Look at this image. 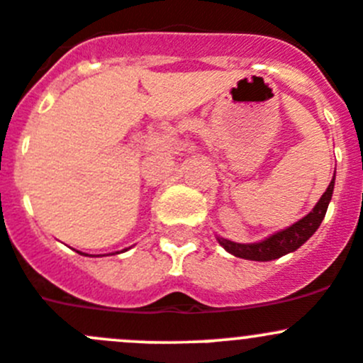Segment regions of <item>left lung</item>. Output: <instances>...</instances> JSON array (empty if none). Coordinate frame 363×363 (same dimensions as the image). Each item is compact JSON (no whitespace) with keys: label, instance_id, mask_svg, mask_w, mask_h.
Listing matches in <instances>:
<instances>
[{"label":"left lung","instance_id":"1","mask_svg":"<svg viewBox=\"0 0 363 363\" xmlns=\"http://www.w3.org/2000/svg\"><path fill=\"white\" fill-rule=\"evenodd\" d=\"M333 185H335V176L333 179H331V184L328 185L326 192L320 196L319 203L313 206V210L308 213V216H305L301 220L292 224V226L287 228V230L278 231V233L271 235L269 239L262 240V242L237 244V242H231V240L220 239V237H217V240H219V244L228 251V253L235 255V257L239 258H246V260L269 262V260H276V258L283 257V255L292 253V251L298 250L299 246H303V244H305L306 240L315 233L317 228L320 226L324 216H326L331 194H333Z\"/></svg>","mask_w":363,"mask_h":363}]
</instances>
